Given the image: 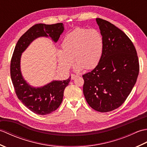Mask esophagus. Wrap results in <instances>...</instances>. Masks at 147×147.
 <instances>
[{"mask_svg":"<svg viewBox=\"0 0 147 147\" xmlns=\"http://www.w3.org/2000/svg\"><path fill=\"white\" fill-rule=\"evenodd\" d=\"M71 80H74V79H75L76 78L78 77V75H76V74H71Z\"/></svg>","mask_w":147,"mask_h":147,"instance_id":"34e87169","label":"esophagus"}]
</instances>
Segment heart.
Instances as JSON below:
<instances>
[{
    "label": "heart",
    "mask_w": 147,
    "mask_h": 147,
    "mask_svg": "<svg viewBox=\"0 0 147 147\" xmlns=\"http://www.w3.org/2000/svg\"><path fill=\"white\" fill-rule=\"evenodd\" d=\"M61 50L57 51L59 65L64 69H69L76 64V69L84 68L90 70L95 68L101 60L104 41L97 30L76 28L64 36Z\"/></svg>",
    "instance_id": "heart-1"
}]
</instances>
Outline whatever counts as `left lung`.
Instances as JSON below:
<instances>
[{"label":"left lung","instance_id":"left-lung-1","mask_svg":"<svg viewBox=\"0 0 147 147\" xmlns=\"http://www.w3.org/2000/svg\"><path fill=\"white\" fill-rule=\"evenodd\" d=\"M104 41L98 64L83 75V94L88 105L100 112H110L123 104L136 82L139 61L136 49L123 31L96 18Z\"/></svg>","mask_w":147,"mask_h":147}]
</instances>
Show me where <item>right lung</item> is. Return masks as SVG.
<instances>
[{"label": "right lung", "mask_w": 147, "mask_h": 147, "mask_svg": "<svg viewBox=\"0 0 147 147\" xmlns=\"http://www.w3.org/2000/svg\"><path fill=\"white\" fill-rule=\"evenodd\" d=\"M63 23L36 24L22 35L15 47L11 61V77L16 94L20 100L34 113L38 115L51 114L61 104L65 87L70 82L66 80L52 81L42 87L30 86L24 80L21 72V54L34 40L38 37H51L57 42L64 32Z\"/></svg>", "instance_id": "obj_1"}]
</instances>
